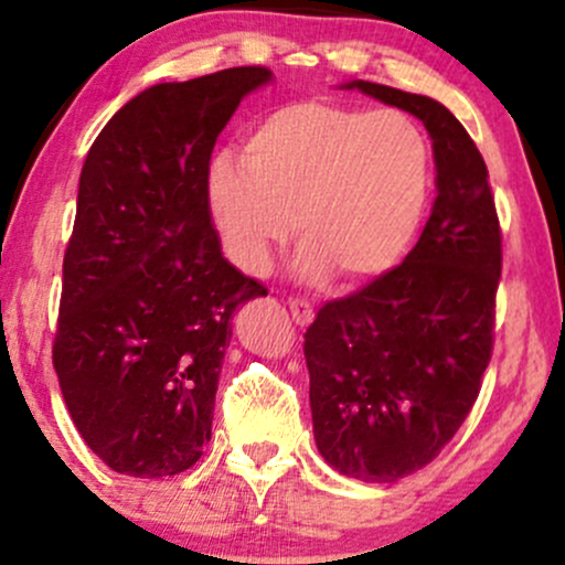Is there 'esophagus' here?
<instances>
[{"instance_id":"1","label":"esophagus","mask_w":565,"mask_h":565,"mask_svg":"<svg viewBox=\"0 0 565 565\" xmlns=\"http://www.w3.org/2000/svg\"><path fill=\"white\" fill-rule=\"evenodd\" d=\"M289 313L297 327H308L313 321V305L308 300H289Z\"/></svg>"}]
</instances>
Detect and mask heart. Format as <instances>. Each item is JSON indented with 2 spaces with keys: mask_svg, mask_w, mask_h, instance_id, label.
I'll return each instance as SVG.
<instances>
[{
  "mask_svg": "<svg viewBox=\"0 0 565 565\" xmlns=\"http://www.w3.org/2000/svg\"><path fill=\"white\" fill-rule=\"evenodd\" d=\"M430 148L401 111L302 100L246 132L242 161L217 157L204 201L225 252L260 276L291 236L305 278L364 287L398 265L423 223Z\"/></svg>",
  "mask_w": 565,
  "mask_h": 565,
  "instance_id": "1",
  "label": "heart"
}]
</instances>
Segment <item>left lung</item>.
<instances>
[{"label":"left lung","instance_id":"1","mask_svg":"<svg viewBox=\"0 0 565 565\" xmlns=\"http://www.w3.org/2000/svg\"><path fill=\"white\" fill-rule=\"evenodd\" d=\"M417 116L433 140L436 201L417 246L305 332L319 454L342 476L393 483L423 470L476 404L494 342L502 236L468 129L427 95L340 84Z\"/></svg>","mask_w":565,"mask_h":565}]
</instances>
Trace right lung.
<instances>
[{"label": "right lung", "mask_w": 565, "mask_h": 565, "mask_svg": "<svg viewBox=\"0 0 565 565\" xmlns=\"http://www.w3.org/2000/svg\"><path fill=\"white\" fill-rule=\"evenodd\" d=\"M270 82L244 66L153 84L84 159L53 364L84 444L121 476L199 462L233 313L268 295L220 252L204 183L217 135Z\"/></svg>", "instance_id": "right-lung-1"}]
</instances>
